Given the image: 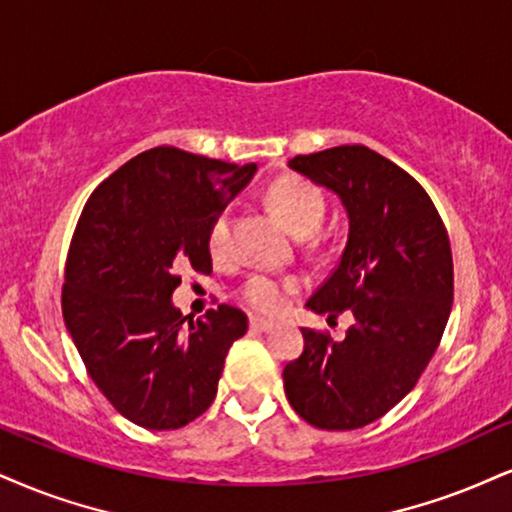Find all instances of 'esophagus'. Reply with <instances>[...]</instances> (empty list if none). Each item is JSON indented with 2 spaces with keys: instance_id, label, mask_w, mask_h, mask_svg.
<instances>
[{
  "instance_id": "34e87169",
  "label": "esophagus",
  "mask_w": 512,
  "mask_h": 512,
  "mask_svg": "<svg viewBox=\"0 0 512 512\" xmlns=\"http://www.w3.org/2000/svg\"><path fill=\"white\" fill-rule=\"evenodd\" d=\"M249 327L256 332H270L275 330V323H270V320H263V318H251Z\"/></svg>"
}]
</instances>
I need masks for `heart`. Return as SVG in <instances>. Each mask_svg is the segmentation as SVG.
Returning a JSON list of instances; mask_svg holds the SVG:
<instances>
[{"label":"heart","mask_w":512,"mask_h":512,"mask_svg":"<svg viewBox=\"0 0 512 512\" xmlns=\"http://www.w3.org/2000/svg\"><path fill=\"white\" fill-rule=\"evenodd\" d=\"M268 206L294 237H311L323 223L327 211L323 192L304 178L275 180L268 192ZM230 225V213L223 211L208 230V251L216 261L230 251ZM296 289L299 282L292 277L280 280L270 275H251L242 287V301L258 313H280Z\"/></svg>","instance_id":"1"}]
</instances>
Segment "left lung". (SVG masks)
Here are the masks:
<instances>
[{"label":"left lung","mask_w":512,"mask_h":512,"mask_svg":"<svg viewBox=\"0 0 512 512\" xmlns=\"http://www.w3.org/2000/svg\"><path fill=\"white\" fill-rule=\"evenodd\" d=\"M289 168L337 194L349 218L342 258L306 308L353 323L342 342L301 330L285 394L318 430H358L389 413L437 351L453 304L449 235L425 189L363 144L294 156Z\"/></svg>","instance_id":"8db88e82"}]
</instances>
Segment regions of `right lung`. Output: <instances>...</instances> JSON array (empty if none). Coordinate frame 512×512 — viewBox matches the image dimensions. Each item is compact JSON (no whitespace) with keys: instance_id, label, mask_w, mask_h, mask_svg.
Listing matches in <instances>:
<instances>
[{"instance_id":"right-lung-1","label":"right lung","mask_w":512,"mask_h":512,"mask_svg":"<svg viewBox=\"0 0 512 512\" xmlns=\"http://www.w3.org/2000/svg\"><path fill=\"white\" fill-rule=\"evenodd\" d=\"M254 173L256 163L156 147L118 168L82 208L63 320L94 384L135 425L178 430L216 399L227 351L249 320L223 304L185 323L173 292L178 270L211 273V223Z\"/></svg>"}]
</instances>
